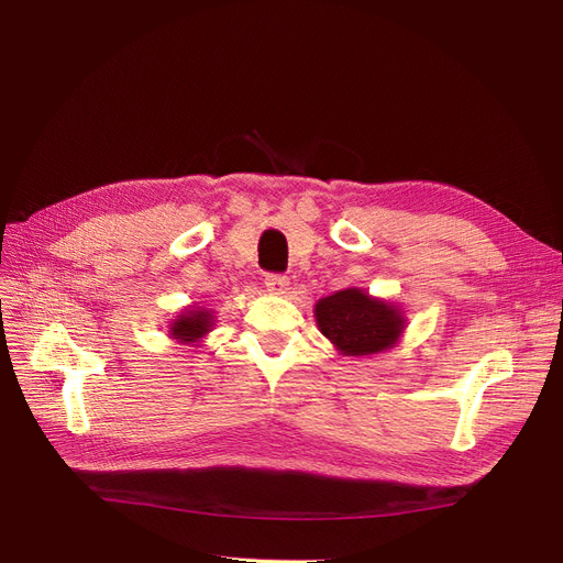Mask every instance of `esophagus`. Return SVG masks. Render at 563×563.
<instances>
[{"label":"esophagus","instance_id":"esophagus-1","mask_svg":"<svg viewBox=\"0 0 563 563\" xmlns=\"http://www.w3.org/2000/svg\"><path fill=\"white\" fill-rule=\"evenodd\" d=\"M264 285H266V291H272V294H285L289 280H287L283 274H266Z\"/></svg>","mask_w":563,"mask_h":563}]
</instances>
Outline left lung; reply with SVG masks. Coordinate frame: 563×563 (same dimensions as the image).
I'll return each instance as SVG.
<instances>
[{"label":"left lung","instance_id":"obj_1","mask_svg":"<svg viewBox=\"0 0 563 563\" xmlns=\"http://www.w3.org/2000/svg\"><path fill=\"white\" fill-rule=\"evenodd\" d=\"M314 319L319 331L344 356H372L393 349L406 329V319L397 306L374 299L358 287L319 299Z\"/></svg>","mask_w":563,"mask_h":563}]
</instances>
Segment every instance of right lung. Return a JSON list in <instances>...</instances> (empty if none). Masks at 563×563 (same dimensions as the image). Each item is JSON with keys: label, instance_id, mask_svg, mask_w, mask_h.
I'll list each match as a JSON object with an SVG mask.
<instances>
[{"label": "right lung", "instance_id": "1", "mask_svg": "<svg viewBox=\"0 0 563 563\" xmlns=\"http://www.w3.org/2000/svg\"><path fill=\"white\" fill-rule=\"evenodd\" d=\"M214 327V314L212 310H185L183 314H177V319L170 321V331L168 335L177 342L189 344V342H198L202 335H207Z\"/></svg>", "mask_w": 563, "mask_h": 563}]
</instances>
